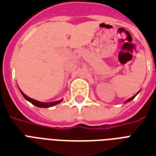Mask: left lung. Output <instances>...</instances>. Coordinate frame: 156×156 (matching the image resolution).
Segmentation results:
<instances>
[{
	"mask_svg": "<svg viewBox=\"0 0 156 156\" xmlns=\"http://www.w3.org/2000/svg\"><path fill=\"white\" fill-rule=\"evenodd\" d=\"M136 95H137V94H136ZM136 95H134V96H132V97H130V98H129V99H128V100H127V101H126V103H127V102H129V101H132V100H133V99H134V98H135V97H136Z\"/></svg>",
	"mask_w": 156,
	"mask_h": 156,
	"instance_id": "left-lung-1",
	"label": "left lung"
}]
</instances>
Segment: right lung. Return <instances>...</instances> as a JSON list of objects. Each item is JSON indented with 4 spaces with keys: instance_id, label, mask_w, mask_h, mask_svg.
Returning a JSON list of instances; mask_svg holds the SVG:
<instances>
[{
    "instance_id": "1",
    "label": "right lung",
    "mask_w": 156,
    "mask_h": 156,
    "mask_svg": "<svg viewBox=\"0 0 156 156\" xmlns=\"http://www.w3.org/2000/svg\"><path fill=\"white\" fill-rule=\"evenodd\" d=\"M20 93L22 94V95L24 96V98L26 99L27 101H30L31 104H33L34 105H36L37 107H42V108H47V107H51V106H54L55 105L59 104V103H61L62 101V100L61 101H53V102H41V101H36V100H34V99H31L30 97H28L27 95H25L23 92L21 91L20 90Z\"/></svg>"
}]
</instances>
